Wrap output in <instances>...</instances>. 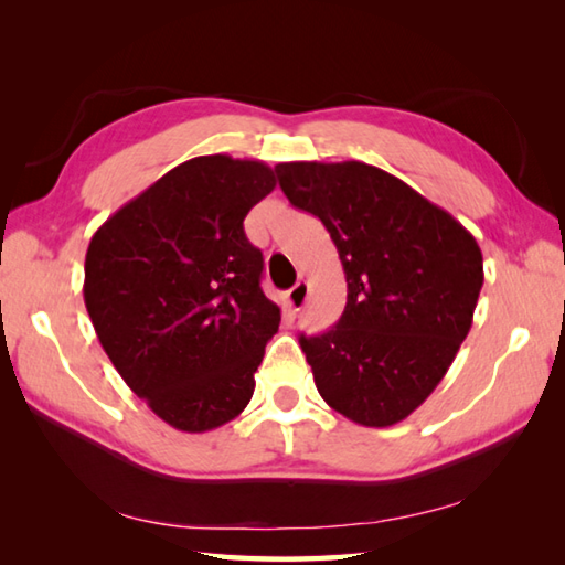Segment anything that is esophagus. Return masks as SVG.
I'll use <instances>...</instances> for the list:
<instances>
[{"instance_id":"1","label":"esophagus","mask_w":565,"mask_h":565,"mask_svg":"<svg viewBox=\"0 0 565 565\" xmlns=\"http://www.w3.org/2000/svg\"><path fill=\"white\" fill-rule=\"evenodd\" d=\"M308 301V284L306 281H298L294 289L286 291V306H289L294 313L296 310H301Z\"/></svg>"}]
</instances>
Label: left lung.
I'll use <instances>...</instances> for the list:
<instances>
[{
	"instance_id": "1",
	"label": "left lung",
	"mask_w": 565,
	"mask_h": 565,
	"mask_svg": "<svg viewBox=\"0 0 565 565\" xmlns=\"http://www.w3.org/2000/svg\"><path fill=\"white\" fill-rule=\"evenodd\" d=\"M296 209L330 233L347 306L301 350L332 411L364 427L401 423L439 386L483 286L476 237L398 177L366 162L274 167Z\"/></svg>"
}]
</instances>
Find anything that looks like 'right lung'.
I'll return each mask as SVG.
<instances>
[{"label": "right lung", "mask_w": 565, "mask_h": 565, "mask_svg": "<svg viewBox=\"0 0 565 565\" xmlns=\"http://www.w3.org/2000/svg\"><path fill=\"white\" fill-rule=\"evenodd\" d=\"M271 167L231 154L177 164L118 209L84 259V306L111 364L167 425L209 431L255 393L281 310L243 221Z\"/></svg>", "instance_id": "right-lung-1"}]
</instances>
